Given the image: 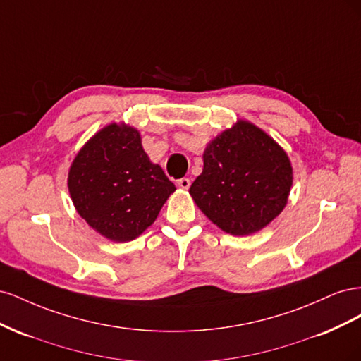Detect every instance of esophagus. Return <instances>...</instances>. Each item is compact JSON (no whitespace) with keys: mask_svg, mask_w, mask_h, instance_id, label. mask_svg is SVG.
Returning a JSON list of instances; mask_svg holds the SVG:
<instances>
[{"mask_svg":"<svg viewBox=\"0 0 361 361\" xmlns=\"http://www.w3.org/2000/svg\"><path fill=\"white\" fill-rule=\"evenodd\" d=\"M178 185H179L180 190H188L190 185H191V180L188 178H182V179H179Z\"/></svg>","mask_w":361,"mask_h":361,"instance_id":"1","label":"esophagus"}]
</instances>
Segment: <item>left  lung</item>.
I'll use <instances>...</instances> for the list:
<instances>
[{
    "label": "left lung",
    "instance_id": "obj_1",
    "mask_svg": "<svg viewBox=\"0 0 361 361\" xmlns=\"http://www.w3.org/2000/svg\"><path fill=\"white\" fill-rule=\"evenodd\" d=\"M292 182L293 169L285 149L264 129L239 118L206 145L203 171L190 194L223 232L245 236L281 214Z\"/></svg>",
    "mask_w": 361,
    "mask_h": 361
}]
</instances>
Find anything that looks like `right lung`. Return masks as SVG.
Returning <instances> with one entry per match:
<instances>
[{
    "label": "right lung",
    "instance_id": "1",
    "mask_svg": "<svg viewBox=\"0 0 361 361\" xmlns=\"http://www.w3.org/2000/svg\"><path fill=\"white\" fill-rule=\"evenodd\" d=\"M68 188L76 212L113 243L138 238L176 191L147 157L140 130L125 122L104 126L80 149L71 164Z\"/></svg>",
    "mask_w": 361,
    "mask_h": 361
}]
</instances>
